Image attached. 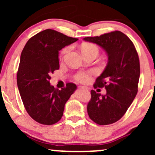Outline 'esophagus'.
<instances>
[{
  "label": "esophagus",
  "mask_w": 155,
  "mask_h": 155,
  "mask_svg": "<svg viewBox=\"0 0 155 155\" xmlns=\"http://www.w3.org/2000/svg\"><path fill=\"white\" fill-rule=\"evenodd\" d=\"M78 87H79V89H80V88H83V89H85V90H86V91H88V87H87L82 86V85H79V86H78Z\"/></svg>",
  "instance_id": "esophagus-1"
}]
</instances>
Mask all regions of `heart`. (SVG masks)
<instances>
[{"mask_svg":"<svg viewBox=\"0 0 155 155\" xmlns=\"http://www.w3.org/2000/svg\"><path fill=\"white\" fill-rule=\"evenodd\" d=\"M70 49V47H65L62 49L61 52V55L64 56L68 53V51ZM81 50L83 54H90V53H97L98 54L99 52V49L96 45L93 44V43H85V44L82 45L81 46ZM92 72L91 71H80L78 72L76 75H75V79L77 80L78 82H82V83H85L87 82L91 79V76Z\"/></svg>","mask_w":155,"mask_h":155,"instance_id":"heart-1","label":"heart"}]
</instances>
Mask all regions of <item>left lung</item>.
Masks as SVG:
<instances>
[{
  "instance_id": "obj_1",
  "label": "left lung",
  "mask_w": 155,
  "mask_h": 155,
  "mask_svg": "<svg viewBox=\"0 0 155 155\" xmlns=\"http://www.w3.org/2000/svg\"><path fill=\"white\" fill-rule=\"evenodd\" d=\"M83 40L102 47L109 59L104 71L94 84V88L105 87L107 94L101 95L91 91L87 114L100 125L113 124L125 114L138 91L140 75L138 53L129 37L119 31Z\"/></svg>"
}]
</instances>
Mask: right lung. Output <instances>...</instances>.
I'll use <instances>...</instances> for the list:
<instances>
[{"label": "right lung", "mask_w": 155, "mask_h": 155, "mask_svg": "<svg viewBox=\"0 0 155 155\" xmlns=\"http://www.w3.org/2000/svg\"><path fill=\"white\" fill-rule=\"evenodd\" d=\"M77 40L46 29L30 38L21 51L17 85L26 111L40 124L51 125L60 121L65 104L76 89L69 82L58 90L49 80L50 75L59 69L58 51Z\"/></svg>", "instance_id": "right-lung-1"}]
</instances>
